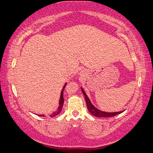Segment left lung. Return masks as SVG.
<instances>
[{
  "label": "left lung",
  "mask_w": 153,
  "mask_h": 153,
  "mask_svg": "<svg viewBox=\"0 0 153 153\" xmlns=\"http://www.w3.org/2000/svg\"><path fill=\"white\" fill-rule=\"evenodd\" d=\"M81 90H82V94H83V95L85 96V101L87 103V109H88V111H89L90 113H91L92 115H94V116L97 117H114L115 115L121 114V112H123V111H121L118 112H103V111H100V110L97 109L91 103V102H90L88 97L87 96L86 94L85 93L83 89H81Z\"/></svg>",
  "instance_id": "8db88e82"
}]
</instances>
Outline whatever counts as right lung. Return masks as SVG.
<instances>
[{
	"mask_svg": "<svg viewBox=\"0 0 153 153\" xmlns=\"http://www.w3.org/2000/svg\"><path fill=\"white\" fill-rule=\"evenodd\" d=\"M66 86V83L65 84V85L63 87V89H62V93H61V97H60V100H59V106L58 107V108H57V110L56 112H53L51 115H49V116L51 117H54L57 116V114H59V112H61V111H62V108H63V104H64V96H63V92H64V89H65ZM39 116L44 117V115H39Z\"/></svg>",
	"mask_w": 153,
	"mask_h": 153,
	"instance_id": "right-lung-1",
	"label": "right lung"
}]
</instances>
